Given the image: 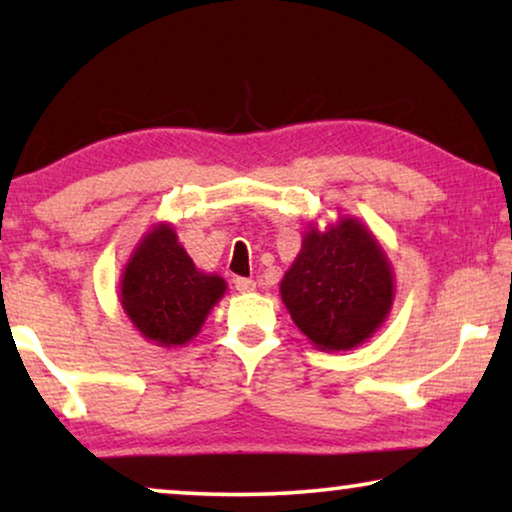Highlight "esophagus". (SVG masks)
Instances as JSON below:
<instances>
[{
	"mask_svg": "<svg viewBox=\"0 0 512 512\" xmlns=\"http://www.w3.org/2000/svg\"><path fill=\"white\" fill-rule=\"evenodd\" d=\"M235 289L240 293H249V291L256 289V282H254V279H249V277H237L235 279Z\"/></svg>",
	"mask_w": 512,
	"mask_h": 512,
	"instance_id": "esophagus-1",
	"label": "esophagus"
}]
</instances>
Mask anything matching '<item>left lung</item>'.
Returning <instances> with one entry per match:
<instances>
[{
  "label": "left lung",
  "mask_w": 512,
  "mask_h": 512,
  "mask_svg": "<svg viewBox=\"0 0 512 512\" xmlns=\"http://www.w3.org/2000/svg\"><path fill=\"white\" fill-rule=\"evenodd\" d=\"M296 326L321 349H352L375 333L394 298V275L375 237L354 219L310 230L282 279Z\"/></svg>",
  "instance_id": "1"
}]
</instances>
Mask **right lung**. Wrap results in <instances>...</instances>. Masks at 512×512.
I'll list each match as a JSON object with an SVG mask.
<instances>
[{
    "label": "right lung",
    "instance_id": "add662e5",
    "mask_svg": "<svg viewBox=\"0 0 512 512\" xmlns=\"http://www.w3.org/2000/svg\"><path fill=\"white\" fill-rule=\"evenodd\" d=\"M226 291L219 275L195 268L170 226L160 223L132 254L121 282L123 310L144 338L184 345Z\"/></svg>",
    "mask_w": 512,
    "mask_h": 512
}]
</instances>
